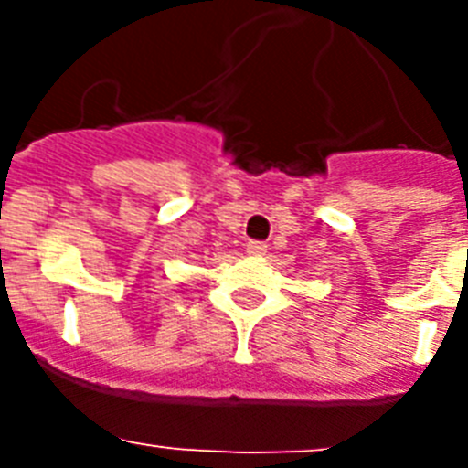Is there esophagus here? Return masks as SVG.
<instances>
[{"label": "esophagus", "mask_w": 468, "mask_h": 468, "mask_svg": "<svg viewBox=\"0 0 468 468\" xmlns=\"http://www.w3.org/2000/svg\"><path fill=\"white\" fill-rule=\"evenodd\" d=\"M246 250L250 255H264V253H267V243H264V241H248Z\"/></svg>", "instance_id": "obj_1"}]
</instances>
